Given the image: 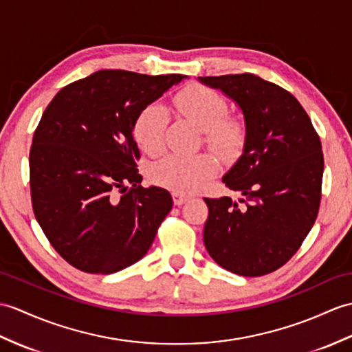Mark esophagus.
I'll list each match as a JSON object with an SVG mask.
<instances>
[{
	"label": "esophagus",
	"mask_w": 352,
	"mask_h": 352,
	"mask_svg": "<svg viewBox=\"0 0 352 352\" xmlns=\"http://www.w3.org/2000/svg\"><path fill=\"white\" fill-rule=\"evenodd\" d=\"M173 199H174V204L175 206H183V204H186L187 201L190 199V196H187L184 193H173Z\"/></svg>",
	"instance_id": "34e87169"
}]
</instances>
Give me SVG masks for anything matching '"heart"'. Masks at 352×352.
Listing matches in <instances>:
<instances>
[{
    "mask_svg": "<svg viewBox=\"0 0 352 352\" xmlns=\"http://www.w3.org/2000/svg\"><path fill=\"white\" fill-rule=\"evenodd\" d=\"M177 112L204 132L211 150L226 162L240 156L246 142V124L241 118L225 117L226 102L214 89L193 85L178 93L174 100ZM168 124L166 109L159 103L148 104L135 121V138L146 153H157L163 146ZM219 170L217 160L210 154H166L154 162L150 177L156 184L177 193H190L206 184Z\"/></svg>",
    "mask_w": 352,
    "mask_h": 352,
    "instance_id": "heart-1",
    "label": "heart"
}]
</instances>
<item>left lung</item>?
Wrapping results in <instances>:
<instances>
[{"mask_svg":"<svg viewBox=\"0 0 352 352\" xmlns=\"http://www.w3.org/2000/svg\"><path fill=\"white\" fill-rule=\"evenodd\" d=\"M239 106L246 142L222 182L239 201L206 198L204 244L240 276L274 272L292 258L318 216L324 157L303 106L287 89L252 73L198 78Z\"/></svg>","mask_w":352,"mask_h":352,"instance_id":"obj_1","label":"left lung"}]
</instances>
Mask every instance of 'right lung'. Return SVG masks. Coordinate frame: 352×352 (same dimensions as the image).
<instances>
[{"mask_svg":"<svg viewBox=\"0 0 352 352\" xmlns=\"http://www.w3.org/2000/svg\"><path fill=\"white\" fill-rule=\"evenodd\" d=\"M184 75L99 70L64 87L32 138V210L52 248L78 270L111 274L138 263L173 208L141 186L135 121Z\"/></svg>","mask_w":352,"mask_h":352,"instance_id":"add662e5","label":"right lung"}]
</instances>
